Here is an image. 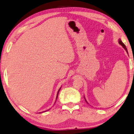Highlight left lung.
<instances>
[{"label":"left lung","mask_w":134,"mask_h":134,"mask_svg":"<svg viewBox=\"0 0 134 134\" xmlns=\"http://www.w3.org/2000/svg\"><path fill=\"white\" fill-rule=\"evenodd\" d=\"M118 43H119V44H121V45L122 46V47H123V48H124V49H125L126 51V52H127V54H128V52H127V48H126V46L124 45V44L123 43H122V42L121 41V39H119V40H118ZM85 101L87 102V104H88V102H87V100H86V99H85Z\"/></svg>","instance_id":"1"}]
</instances>
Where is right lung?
<instances>
[{
	"label": "right lung",
	"mask_w": 134,
	"mask_h": 134,
	"mask_svg": "<svg viewBox=\"0 0 134 134\" xmlns=\"http://www.w3.org/2000/svg\"><path fill=\"white\" fill-rule=\"evenodd\" d=\"M60 89H61V88H60L59 90H58V91L57 94V97H56V100H57V98H58V93H59V91H60ZM55 102H56V101H55ZM48 110H49H49H47L44 111H43V112H44V111H48Z\"/></svg>",
	"instance_id": "add662e5"
}]
</instances>
